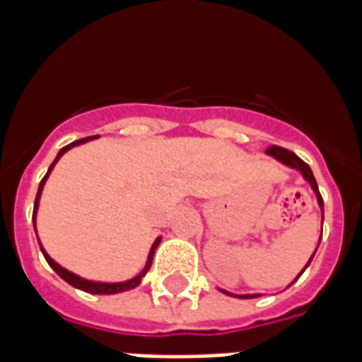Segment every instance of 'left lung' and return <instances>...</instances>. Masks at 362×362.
I'll return each mask as SVG.
<instances>
[{"label":"left lung","mask_w":362,"mask_h":362,"mask_svg":"<svg viewBox=\"0 0 362 362\" xmlns=\"http://www.w3.org/2000/svg\"><path fill=\"white\" fill-rule=\"evenodd\" d=\"M267 153H270L272 158H276L278 161H281V163H286L287 167H293V169H297V170H300V173H303L304 180H308L310 186H312V189L315 192L317 203H320L321 212H323V199H321L320 187H317V182H315V178H314V173H312V169H310L308 165L304 163L303 159L298 158L297 153L289 152L287 148L270 146V148H267ZM312 259H314V255L310 257V261H312ZM310 261H308V264H310ZM308 264H306V267H308ZM306 267H304V269H306ZM303 272H304V270H303ZM303 272H300V274H303ZM300 274H298V276H300ZM298 276H297V280H298ZM223 293H227V291H223ZM227 295H233V293H227ZM233 297H238V295H233ZM253 297H257V295H240V298H253Z\"/></svg>","instance_id":"left-lung-1"}]
</instances>
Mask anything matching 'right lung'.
Listing matches in <instances>:
<instances>
[{
    "instance_id": "right-lung-1",
    "label": "right lung",
    "mask_w": 362,
    "mask_h": 362,
    "mask_svg": "<svg viewBox=\"0 0 362 362\" xmlns=\"http://www.w3.org/2000/svg\"><path fill=\"white\" fill-rule=\"evenodd\" d=\"M90 139H93V136H84V139H81V141H75L71 142V144H67V146H64L62 150L58 152V156H56V159H54V163L50 165V169H48V173L45 175V178L41 180V184H39V192H37V197H35V206H33V216H35L37 212V206H39V197H41V192H42V186H45V182H47L48 175H50V170H52V167L56 165V161H58L62 156H64L69 148L76 146V144H82V142L90 141ZM33 226H35V221H33ZM159 244V238L156 242H153L152 250H150V253H148V261H146V267H144V270H142L141 274L135 276L133 280H127V281H120V284H101V281H90V280H84V278H81V276L73 274V272H69V270H65L64 267H59L56 261H52V257L48 255L45 250L41 247L42 255H45V259H47V263L52 267L54 270H56V274L59 276V278H64L67 284H71L73 287H76V289H82V291L86 293H93V295H115V293H122V291H129V289H133V287H136L139 284H141L142 276L146 274L148 270H150V267H152V259H153V252H156V247H158Z\"/></svg>"
}]
</instances>
